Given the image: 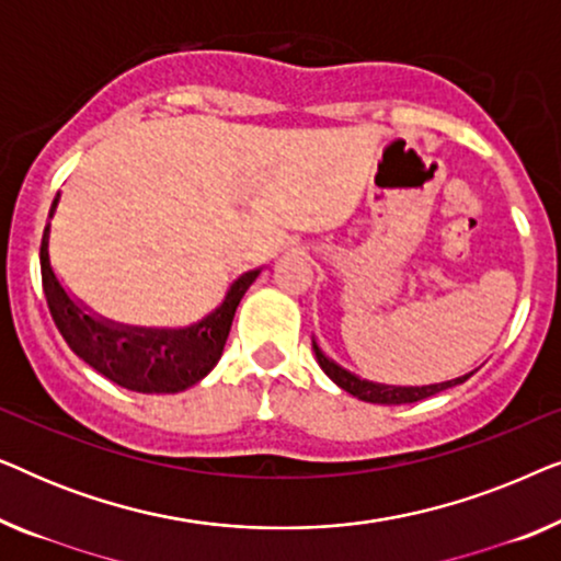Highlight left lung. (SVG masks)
Listing matches in <instances>:
<instances>
[{"label":"left lung","mask_w":561,"mask_h":561,"mask_svg":"<svg viewBox=\"0 0 561 561\" xmlns=\"http://www.w3.org/2000/svg\"><path fill=\"white\" fill-rule=\"evenodd\" d=\"M313 352H317V359L321 365V370H324L329 378H332L336 386L347 390L359 401H367V403H386V405H398V403H416V401H424L428 396H436L442 393V390L447 388H455L459 382H465L470 375H465V378H457V380H449V382H439V386H426V388H390V386H378V382H367V380H359L355 375L342 370L340 365H334L332 359H329L324 352H321L317 344H313Z\"/></svg>","instance_id":"1"}]
</instances>
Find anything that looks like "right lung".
<instances>
[{
	"label": "right lung",
	"mask_w": 561,
	"mask_h": 561,
	"mask_svg": "<svg viewBox=\"0 0 561 561\" xmlns=\"http://www.w3.org/2000/svg\"><path fill=\"white\" fill-rule=\"evenodd\" d=\"M56 204L58 196L53 198L50 217L56 211ZM48 232L50 225H45L41 273L45 301H48L58 332L83 363L117 386L137 390V393H179L209 375L225 350L237 304L260 273H244L240 280L232 283L225 304L211 317L198 321L196 327L183 329V332L125 329L94 319L66 294L48 260Z\"/></svg>",
	"instance_id": "right-lung-1"
}]
</instances>
